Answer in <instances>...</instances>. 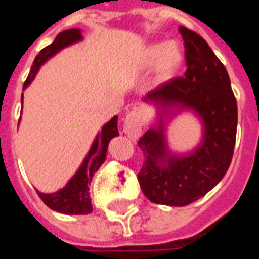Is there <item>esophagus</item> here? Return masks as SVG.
Masks as SVG:
<instances>
[{"label": "esophagus", "mask_w": 259, "mask_h": 259, "mask_svg": "<svg viewBox=\"0 0 259 259\" xmlns=\"http://www.w3.org/2000/svg\"><path fill=\"white\" fill-rule=\"evenodd\" d=\"M144 117L146 113L142 108H135L133 111H130L126 117H124L123 132L129 136L130 139H135L142 133L143 123H144Z\"/></svg>", "instance_id": "1"}]
</instances>
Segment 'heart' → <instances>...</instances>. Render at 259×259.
Instances as JSON below:
<instances>
[{"instance_id":"heart-1","label":"heart","mask_w":259,"mask_h":259,"mask_svg":"<svg viewBox=\"0 0 259 259\" xmlns=\"http://www.w3.org/2000/svg\"><path fill=\"white\" fill-rule=\"evenodd\" d=\"M182 63V52L178 46L165 41L154 43L148 46L143 56V64L147 68H155L160 66L162 77L172 75Z\"/></svg>"}]
</instances>
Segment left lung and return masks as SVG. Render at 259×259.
<instances>
[{
  "instance_id": "1",
  "label": "left lung",
  "mask_w": 259,
  "mask_h": 259,
  "mask_svg": "<svg viewBox=\"0 0 259 259\" xmlns=\"http://www.w3.org/2000/svg\"><path fill=\"white\" fill-rule=\"evenodd\" d=\"M185 45L184 77L158 85L144 101L158 106V124L139 140L144 155L137 180L153 203L186 206L218 185L230 167L237 133V101L226 67L203 37L180 26ZM193 110L204 124L202 142L193 152L172 155L165 140V119Z\"/></svg>"
}]
</instances>
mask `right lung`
Here are the masks:
<instances>
[{
	"instance_id": "add662e5",
	"label": "right lung",
	"mask_w": 259,
	"mask_h": 259,
	"mask_svg": "<svg viewBox=\"0 0 259 259\" xmlns=\"http://www.w3.org/2000/svg\"><path fill=\"white\" fill-rule=\"evenodd\" d=\"M79 40H82V35H81L79 29H67L64 32L59 33L52 45H49L48 48L40 50V53L36 56L33 66L30 68V73L23 84V90L30 85V82L36 77L41 64H45L50 57L59 53L61 49L67 48ZM116 136H119L117 116H113L108 123L102 126L101 132L92 143L85 160L82 161L78 171L67 182L64 188H61L60 191L54 193H41L36 191L41 200L45 202V205L49 206L52 210L64 213V214H88V213H91L92 205L91 198H90V184H91L94 174L97 172L99 167L104 164L105 158H106V151H108V144L111 142V139L116 137Z\"/></svg>"
}]
</instances>
